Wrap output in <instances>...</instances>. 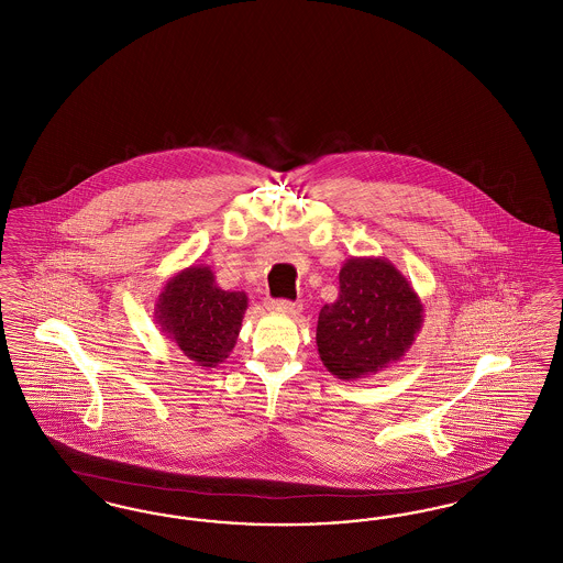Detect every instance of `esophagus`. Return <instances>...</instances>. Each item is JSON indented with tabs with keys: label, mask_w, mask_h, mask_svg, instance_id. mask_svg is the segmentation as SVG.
<instances>
[{
	"label": "esophagus",
	"mask_w": 563,
	"mask_h": 563,
	"mask_svg": "<svg viewBox=\"0 0 563 563\" xmlns=\"http://www.w3.org/2000/svg\"><path fill=\"white\" fill-rule=\"evenodd\" d=\"M269 312H278V314H287V317H295V314H299V310H301V306L299 303H294V301H287V299H268Z\"/></svg>",
	"instance_id": "esophagus-1"
}]
</instances>
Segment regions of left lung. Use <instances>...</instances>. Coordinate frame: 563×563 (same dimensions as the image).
I'll use <instances>...</instances> for the list:
<instances>
[{
    "label": "left lung",
    "instance_id": "8db88e82",
    "mask_svg": "<svg viewBox=\"0 0 563 563\" xmlns=\"http://www.w3.org/2000/svg\"><path fill=\"white\" fill-rule=\"evenodd\" d=\"M424 322L411 283L386 257H350L340 295L324 303L317 324L322 365L340 379L379 374L399 363Z\"/></svg>",
    "mask_w": 563,
    "mask_h": 563
}]
</instances>
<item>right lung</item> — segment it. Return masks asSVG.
Listing matches in <instances>:
<instances>
[{"label":"right lung","instance_id":"add662e5","mask_svg":"<svg viewBox=\"0 0 563 563\" xmlns=\"http://www.w3.org/2000/svg\"><path fill=\"white\" fill-rule=\"evenodd\" d=\"M249 308L244 291H223L211 266L194 264L166 280L154 317L162 333L200 367H217L236 346Z\"/></svg>","mask_w":563,"mask_h":563}]
</instances>
